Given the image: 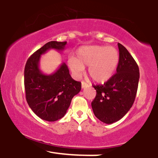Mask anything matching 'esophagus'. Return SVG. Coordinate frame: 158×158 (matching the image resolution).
<instances>
[{"label": "esophagus", "mask_w": 158, "mask_h": 158, "mask_svg": "<svg viewBox=\"0 0 158 158\" xmlns=\"http://www.w3.org/2000/svg\"><path fill=\"white\" fill-rule=\"evenodd\" d=\"M89 86V85L86 83H85V82H82L81 83V88L82 89H85V88H87Z\"/></svg>", "instance_id": "1"}]
</instances>
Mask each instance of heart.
Here are the masks:
<instances>
[{
    "label": "heart",
    "mask_w": 158,
    "mask_h": 158,
    "mask_svg": "<svg viewBox=\"0 0 158 158\" xmlns=\"http://www.w3.org/2000/svg\"><path fill=\"white\" fill-rule=\"evenodd\" d=\"M119 52L114 47L82 46L77 50L76 58H70L68 64L72 73L79 77L88 67V73L94 81L104 83L113 76L119 64Z\"/></svg>",
    "instance_id": "obj_1"
}]
</instances>
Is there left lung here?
Segmentation results:
<instances>
[{"label":"left lung","mask_w":158,"mask_h":158,"mask_svg":"<svg viewBox=\"0 0 158 158\" xmlns=\"http://www.w3.org/2000/svg\"><path fill=\"white\" fill-rule=\"evenodd\" d=\"M119 64L116 73L103 85H93L97 91L91 106L95 116L106 124L121 119L130 110L136 98L139 69L128 51L118 43Z\"/></svg>","instance_id":"left-lung-1"}]
</instances>
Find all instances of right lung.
Returning <instances> with one entry per match:
<instances>
[{
    "label": "right lung",
    "instance_id": "right-lung-1",
    "mask_svg": "<svg viewBox=\"0 0 158 158\" xmlns=\"http://www.w3.org/2000/svg\"><path fill=\"white\" fill-rule=\"evenodd\" d=\"M66 44V41L47 43L31 55L24 68L27 102L34 113L46 121L54 122L63 118L72 99L81 89V83L72 78L65 63H61L51 75L43 73L39 67L41 55L50 49L61 52Z\"/></svg>",
    "mask_w": 158,
    "mask_h": 158
}]
</instances>
